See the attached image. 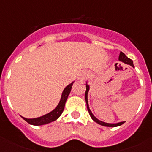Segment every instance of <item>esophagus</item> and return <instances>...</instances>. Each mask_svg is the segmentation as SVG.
Listing matches in <instances>:
<instances>
[{"mask_svg":"<svg viewBox=\"0 0 152 152\" xmlns=\"http://www.w3.org/2000/svg\"><path fill=\"white\" fill-rule=\"evenodd\" d=\"M88 76H89V73H88V72H83L80 75V80H85Z\"/></svg>","mask_w":152,"mask_h":152,"instance_id":"1","label":"esophagus"}]
</instances>
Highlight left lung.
I'll list each match as a JSON object with an SVG mask.
<instances>
[{
  "label": "left lung",
  "instance_id": "1",
  "mask_svg": "<svg viewBox=\"0 0 152 152\" xmlns=\"http://www.w3.org/2000/svg\"><path fill=\"white\" fill-rule=\"evenodd\" d=\"M119 61H120L124 62V63H125V64H130L131 66L134 67L133 66V63H132V60L129 59V57H126V55H125L124 53H122V52L120 53V55H119ZM89 88H90V87H89V85H88V83H87V84H86L85 100H86V103H87V107H88V112H89V114H90L91 118H92V120L94 121H95L96 123H98L99 125H102V126H106V127H117V126H120V125H121L122 124H124V123H125V121L115 123V124H110V123L103 122V121H102L97 119V118H95V116L93 115V113H91V111L90 108H89V105H88V91H89Z\"/></svg>",
  "mask_w": 152,
  "mask_h": 152
}]
</instances>
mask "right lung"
Wrapping results in <instances>:
<instances>
[{
  "label": "right lung",
  "mask_w": 152,
  "mask_h": 152,
  "mask_svg": "<svg viewBox=\"0 0 152 152\" xmlns=\"http://www.w3.org/2000/svg\"><path fill=\"white\" fill-rule=\"evenodd\" d=\"M72 84H73V82L69 84L66 88H64L63 92H62L61 98L59 103L53 110H52L50 113H46L45 115L42 116V117H39V118H31H31H25L22 117L23 119H24L27 123L33 125H46V124H48V123H50L53 121L57 120V118L61 115L62 112L64 110V105H65V102H66V100L68 99L69 93L71 91Z\"/></svg>",
  "instance_id": "right-lung-1"
}]
</instances>
